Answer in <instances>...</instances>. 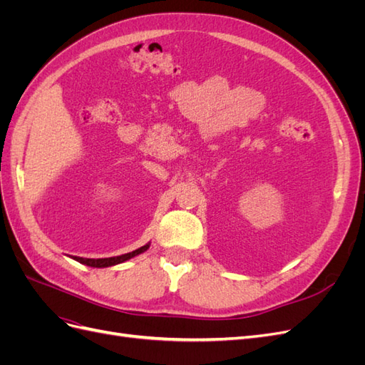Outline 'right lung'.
<instances>
[{"label": "right lung", "instance_id": "right-lung-1", "mask_svg": "<svg viewBox=\"0 0 365 365\" xmlns=\"http://www.w3.org/2000/svg\"><path fill=\"white\" fill-rule=\"evenodd\" d=\"M150 244H146L145 247H141L135 251L132 252H126V254H121V256H117V257H106V259H83V257H74V260L81 262L83 264H86V267H93V268H108V267H114V264H118V263H123L132 257L138 256V254L145 252L148 248H149Z\"/></svg>", "mask_w": 365, "mask_h": 365}]
</instances>
